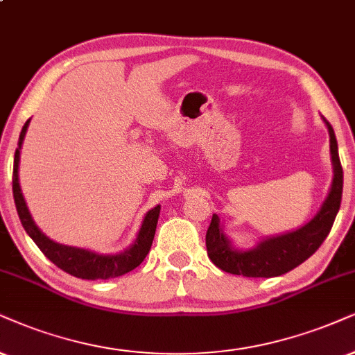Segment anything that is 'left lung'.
I'll use <instances>...</instances> for the list:
<instances>
[{
  "label": "left lung",
  "instance_id": "1",
  "mask_svg": "<svg viewBox=\"0 0 355 355\" xmlns=\"http://www.w3.org/2000/svg\"><path fill=\"white\" fill-rule=\"evenodd\" d=\"M324 123L329 131V149L334 177L327 198L316 216L297 231L268 237L250 250H237L232 248L231 241L223 232L218 214H213L208 232H206V250H208L211 262L218 268L232 273V275L242 277H278L293 270L320 249L333 227L340 206V198H343V167H340L339 160L338 141H336L333 125L326 119Z\"/></svg>",
  "mask_w": 355,
  "mask_h": 355
}]
</instances>
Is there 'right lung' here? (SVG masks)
I'll use <instances>...</instances> for the list:
<instances>
[{
    "label": "right lung",
    "mask_w": 355,
    "mask_h": 355,
    "mask_svg": "<svg viewBox=\"0 0 355 355\" xmlns=\"http://www.w3.org/2000/svg\"><path fill=\"white\" fill-rule=\"evenodd\" d=\"M29 121L22 125V131L19 134V142H17V149L15 154V165H12V196H15V203L17 214H19L21 224L26 232L31 236L37 248L42 250V254L55 263L58 268L70 273V275L83 278V280H106V278H114L124 273L131 272L137 266H141L142 260L149 254L152 241L155 236L157 221H159L160 206L152 208L149 213L146 214L144 221H142L139 234L134 241V244L129 249H125L121 254H111L103 255L92 252V250L71 248V245H64L53 242L52 239L44 234L42 231L35 226L33 216H31L28 205H26L24 196H22L21 187H19V177H17V168H19V155H21V146L24 141L26 131H28Z\"/></svg>",
    "instance_id": "1"
}]
</instances>
